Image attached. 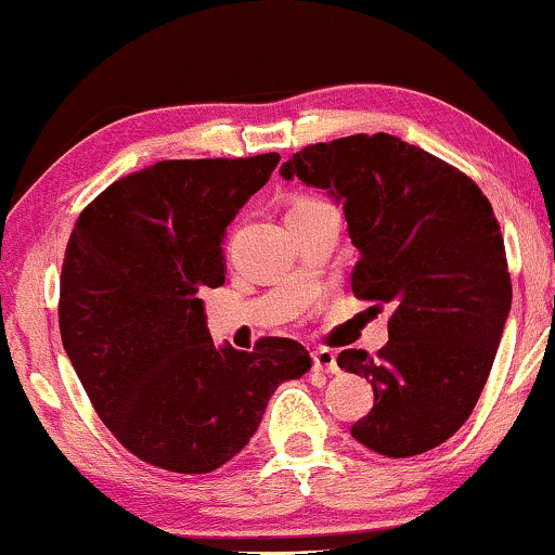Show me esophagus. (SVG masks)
<instances>
[{"mask_svg": "<svg viewBox=\"0 0 555 555\" xmlns=\"http://www.w3.org/2000/svg\"><path fill=\"white\" fill-rule=\"evenodd\" d=\"M311 361H314V371H324V374H337L340 366H337V356L327 348H319L311 353Z\"/></svg>", "mask_w": 555, "mask_h": 555, "instance_id": "34e87169", "label": "esophagus"}]
</instances>
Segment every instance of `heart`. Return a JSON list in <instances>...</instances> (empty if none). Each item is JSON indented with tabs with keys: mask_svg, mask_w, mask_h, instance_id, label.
I'll return each mask as SVG.
<instances>
[{
	"mask_svg": "<svg viewBox=\"0 0 555 555\" xmlns=\"http://www.w3.org/2000/svg\"><path fill=\"white\" fill-rule=\"evenodd\" d=\"M298 202H306V199H298Z\"/></svg>",
	"mask_w": 555,
	"mask_h": 555,
	"instance_id": "1",
	"label": "heart"
}]
</instances>
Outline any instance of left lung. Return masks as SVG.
<instances>
[{
	"label": "left lung",
	"instance_id": "obj_1",
	"mask_svg": "<svg viewBox=\"0 0 555 555\" xmlns=\"http://www.w3.org/2000/svg\"><path fill=\"white\" fill-rule=\"evenodd\" d=\"M280 173L340 202L361 251L353 296L392 309L379 353L337 356V366L374 387L353 439L384 457L444 444L483 392L512 309L491 202L460 168L384 132L306 145Z\"/></svg>",
	"mask_w": 555,
	"mask_h": 555
}]
</instances>
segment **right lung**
<instances>
[{"label":"right lung","mask_w":555,"mask_h":555,"mask_svg":"<svg viewBox=\"0 0 555 555\" xmlns=\"http://www.w3.org/2000/svg\"><path fill=\"white\" fill-rule=\"evenodd\" d=\"M280 155L160 160L103 189L77 218L59 280V332L119 444L168 473L218 470L249 444L309 350L262 337L215 348L199 291L225 283L223 236Z\"/></svg>","instance_id":"right-lung-1"}]
</instances>
